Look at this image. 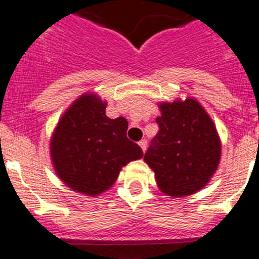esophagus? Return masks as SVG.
I'll use <instances>...</instances> for the list:
<instances>
[{"instance_id":"esophagus-1","label":"esophagus","mask_w":259,"mask_h":259,"mask_svg":"<svg viewBox=\"0 0 259 259\" xmlns=\"http://www.w3.org/2000/svg\"><path fill=\"white\" fill-rule=\"evenodd\" d=\"M139 145H140V148H141V149H143V152H145L146 146H148V141H146V140H141L140 143H139Z\"/></svg>"}]
</instances>
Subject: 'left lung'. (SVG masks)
I'll return each mask as SVG.
<instances>
[{
    "label": "left lung",
    "mask_w": 259,
    "mask_h": 259,
    "mask_svg": "<svg viewBox=\"0 0 259 259\" xmlns=\"http://www.w3.org/2000/svg\"><path fill=\"white\" fill-rule=\"evenodd\" d=\"M157 135L144 161L154 171L163 193L183 197L202 189L221 159V141L215 125L193 98L159 105Z\"/></svg>",
    "instance_id": "obj_1"
}]
</instances>
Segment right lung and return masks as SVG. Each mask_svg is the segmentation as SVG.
I'll return each mask as SVG.
<instances>
[{
    "instance_id": "obj_1",
    "label": "right lung",
    "mask_w": 259,
    "mask_h": 259,
    "mask_svg": "<svg viewBox=\"0 0 259 259\" xmlns=\"http://www.w3.org/2000/svg\"><path fill=\"white\" fill-rule=\"evenodd\" d=\"M128 123L106 116L97 96L79 97L62 116L53 135L50 153L63 183L80 193L96 196L109 189L128 162L143 150L127 139Z\"/></svg>"
}]
</instances>
